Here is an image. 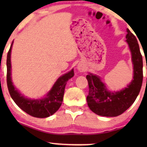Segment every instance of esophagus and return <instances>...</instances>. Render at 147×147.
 I'll use <instances>...</instances> for the list:
<instances>
[{
	"instance_id": "obj_1",
	"label": "esophagus",
	"mask_w": 147,
	"mask_h": 147,
	"mask_svg": "<svg viewBox=\"0 0 147 147\" xmlns=\"http://www.w3.org/2000/svg\"><path fill=\"white\" fill-rule=\"evenodd\" d=\"M78 70H79V71H85V68H84V67H83V66H82V65H78Z\"/></svg>"
}]
</instances>
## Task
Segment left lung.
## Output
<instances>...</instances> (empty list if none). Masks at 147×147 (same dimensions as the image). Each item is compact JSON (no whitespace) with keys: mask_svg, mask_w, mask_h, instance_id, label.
<instances>
[{"mask_svg":"<svg viewBox=\"0 0 147 147\" xmlns=\"http://www.w3.org/2000/svg\"><path fill=\"white\" fill-rule=\"evenodd\" d=\"M126 31V42L131 51L134 69L133 80L129 85L119 92H110L98 76L92 74L86 76L89 86L88 105L92 112L99 116L114 117L122 114L134 103L141 88L142 57L136 37L128 29Z\"/></svg>","mask_w":147,"mask_h":147,"instance_id":"obj_1","label":"left lung"}]
</instances>
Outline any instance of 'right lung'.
Masks as SVG:
<instances>
[{
    "instance_id": "1",
    "label": "right lung",
    "mask_w": 147,
    "mask_h": 147,
    "mask_svg": "<svg viewBox=\"0 0 147 147\" xmlns=\"http://www.w3.org/2000/svg\"><path fill=\"white\" fill-rule=\"evenodd\" d=\"M13 43V41L8 52L7 59V82L10 95L16 104L29 115L41 118L49 117L57 112L61 106L63 102L65 85L68 80L74 76V69H72L68 73L58 78L45 98L40 100L26 98L18 92L12 82L11 53Z\"/></svg>"
}]
</instances>
